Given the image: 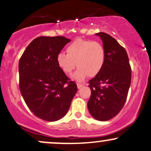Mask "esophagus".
Wrapping results in <instances>:
<instances>
[{
	"mask_svg": "<svg viewBox=\"0 0 151 151\" xmlns=\"http://www.w3.org/2000/svg\"><path fill=\"white\" fill-rule=\"evenodd\" d=\"M77 88L79 89V88H81L83 85V84H81V83H77Z\"/></svg>",
	"mask_w": 151,
	"mask_h": 151,
	"instance_id": "esophagus-1",
	"label": "esophagus"
}]
</instances>
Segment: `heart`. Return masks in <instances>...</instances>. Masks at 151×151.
<instances>
[{"mask_svg": "<svg viewBox=\"0 0 151 151\" xmlns=\"http://www.w3.org/2000/svg\"><path fill=\"white\" fill-rule=\"evenodd\" d=\"M66 53L57 57L59 67L65 74H70L76 67L78 69L72 75L77 81H82L90 75L94 77L103 69L106 61V52L99 42L77 39L66 47Z\"/></svg>", "mask_w": 151, "mask_h": 151, "instance_id": "obj_1", "label": "heart"}]
</instances>
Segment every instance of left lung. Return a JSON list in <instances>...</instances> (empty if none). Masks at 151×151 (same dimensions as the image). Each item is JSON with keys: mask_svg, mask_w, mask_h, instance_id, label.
<instances>
[{"mask_svg": "<svg viewBox=\"0 0 151 151\" xmlns=\"http://www.w3.org/2000/svg\"><path fill=\"white\" fill-rule=\"evenodd\" d=\"M103 42L106 61L103 69L88 81L91 96L88 108L94 119L108 121L119 113L127 98L131 68L126 50L111 36L95 34Z\"/></svg>", "mask_w": 151, "mask_h": 151, "instance_id": "left-lung-1", "label": "left lung"}]
</instances>
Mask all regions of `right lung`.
Segmentation results:
<instances>
[{
    "instance_id": "right-lung-1",
    "label": "right lung",
    "mask_w": 151,
    "mask_h": 151,
    "mask_svg": "<svg viewBox=\"0 0 151 151\" xmlns=\"http://www.w3.org/2000/svg\"><path fill=\"white\" fill-rule=\"evenodd\" d=\"M71 40L63 37L34 39L19 64V88L31 112L47 122L61 119L69 110L77 86L58 65L57 57Z\"/></svg>"
}]
</instances>
